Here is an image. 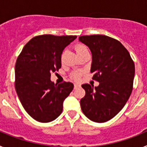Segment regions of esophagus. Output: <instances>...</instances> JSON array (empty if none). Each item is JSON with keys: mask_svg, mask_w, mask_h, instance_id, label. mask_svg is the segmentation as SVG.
<instances>
[{"mask_svg": "<svg viewBox=\"0 0 147 147\" xmlns=\"http://www.w3.org/2000/svg\"><path fill=\"white\" fill-rule=\"evenodd\" d=\"M80 84H74V88L75 89H76V88H80Z\"/></svg>", "mask_w": 147, "mask_h": 147, "instance_id": "34e87169", "label": "esophagus"}]
</instances>
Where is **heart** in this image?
Segmentation results:
<instances>
[{
    "label": "heart",
    "instance_id": "1",
    "mask_svg": "<svg viewBox=\"0 0 147 147\" xmlns=\"http://www.w3.org/2000/svg\"><path fill=\"white\" fill-rule=\"evenodd\" d=\"M75 50H76V52L78 55H80V54H82L83 52H85L86 51H88L87 49L86 46H85L84 45H82V44H78L75 46ZM82 75L81 71H75L72 74V77L74 80H78L80 78Z\"/></svg>",
    "mask_w": 147,
    "mask_h": 147
}]
</instances>
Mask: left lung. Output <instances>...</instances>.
Listing matches in <instances>:
<instances>
[{
	"mask_svg": "<svg viewBox=\"0 0 147 147\" xmlns=\"http://www.w3.org/2000/svg\"><path fill=\"white\" fill-rule=\"evenodd\" d=\"M80 42L92 53L90 72L98 87L82 85L85 96L80 105L85 116L94 122L103 123L117 115L127 100L133 87L134 62L119 40L105 35L80 36Z\"/></svg>",
	"mask_w": 147,
	"mask_h": 147,
	"instance_id": "1",
	"label": "left lung"
}]
</instances>
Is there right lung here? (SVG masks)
Wrapping results in <instances>:
<instances>
[{
    "instance_id": "add662e5",
    "label": "right lung",
    "mask_w": 147,
    "mask_h": 147,
    "mask_svg": "<svg viewBox=\"0 0 147 147\" xmlns=\"http://www.w3.org/2000/svg\"><path fill=\"white\" fill-rule=\"evenodd\" d=\"M76 36L43 34L28 41L15 64V86L23 108L37 121H54L62 111L63 102L74 84H54L51 74L61 67V54Z\"/></svg>"
}]
</instances>
